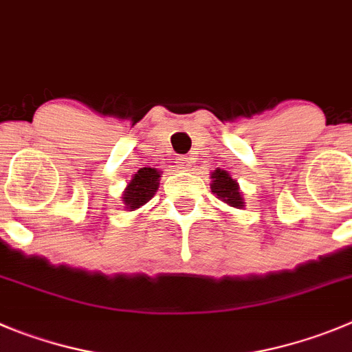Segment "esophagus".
Returning <instances> with one entry per match:
<instances>
[{
  "label": "esophagus",
  "instance_id": "obj_1",
  "mask_svg": "<svg viewBox=\"0 0 352 352\" xmlns=\"http://www.w3.org/2000/svg\"><path fill=\"white\" fill-rule=\"evenodd\" d=\"M176 164H178L179 169L188 170V167L192 166V159H190V157H186V155H182V157H178V159H176Z\"/></svg>",
  "mask_w": 352,
  "mask_h": 352
}]
</instances>
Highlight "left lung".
<instances>
[{
    "label": "left lung",
    "mask_w": 352,
    "mask_h": 352,
    "mask_svg": "<svg viewBox=\"0 0 352 352\" xmlns=\"http://www.w3.org/2000/svg\"><path fill=\"white\" fill-rule=\"evenodd\" d=\"M212 192L218 195V199L225 202V204L232 206V208H243L244 201L239 193V185L235 183V179L230 178V174L227 170L216 169L211 174Z\"/></svg>",
    "instance_id": "8db88e82"
}]
</instances>
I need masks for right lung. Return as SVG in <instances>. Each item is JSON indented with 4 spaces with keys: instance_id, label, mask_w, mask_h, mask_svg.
I'll return each mask as SVG.
<instances>
[{
    "instance_id": "add662e5",
    "label": "right lung",
    "mask_w": 352,
    "mask_h": 352,
    "mask_svg": "<svg viewBox=\"0 0 352 352\" xmlns=\"http://www.w3.org/2000/svg\"><path fill=\"white\" fill-rule=\"evenodd\" d=\"M159 170L151 169V167H143V169L138 170V174H134L132 182L125 188L124 197H122L125 202V208L129 211H134V209L146 204L159 188Z\"/></svg>"
}]
</instances>
